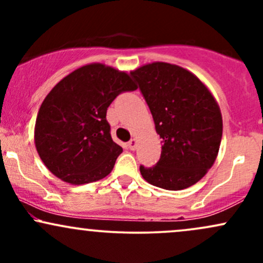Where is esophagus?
Wrapping results in <instances>:
<instances>
[{"label":"esophagus","mask_w":263,"mask_h":263,"mask_svg":"<svg viewBox=\"0 0 263 263\" xmlns=\"http://www.w3.org/2000/svg\"><path fill=\"white\" fill-rule=\"evenodd\" d=\"M127 146H128L129 149H132V151L136 149V147H137V141H136V138H132V140H129Z\"/></svg>","instance_id":"obj_1"}]
</instances>
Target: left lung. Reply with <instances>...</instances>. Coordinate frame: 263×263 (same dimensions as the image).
<instances>
[{
	"label": "left lung",
	"mask_w": 263,
	"mask_h": 263,
	"mask_svg": "<svg viewBox=\"0 0 263 263\" xmlns=\"http://www.w3.org/2000/svg\"><path fill=\"white\" fill-rule=\"evenodd\" d=\"M162 138L161 158L140 165L144 180L182 190L203 178L218 156L222 136L220 107L206 86L189 70L156 62L131 71Z\"/></svg>",
	"instance_id": "8db88e82"
}]
</instances>
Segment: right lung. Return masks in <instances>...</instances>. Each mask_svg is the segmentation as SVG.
I'll return each mask as SVG.
<instances>
[{
    "mask_svg": "<svg viewBox=\"0 0 263 263\" xmlns=\"http://www.w3.org/2000/svg\"><path fill=\"white\" fill-rule=\"evenodd\" d=\"M136 89L127 73L100 63L81 66L60 80L35 120V148L45 167L74 185L106 177L122 153L111 138L107 107L117 95Z\"/></svg>",
    "mask_w": 263,
    "mask_h": 263,
    "instance_id": "1",
    "label": "right lung"
}]
</instances>
